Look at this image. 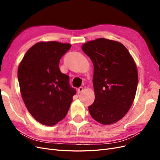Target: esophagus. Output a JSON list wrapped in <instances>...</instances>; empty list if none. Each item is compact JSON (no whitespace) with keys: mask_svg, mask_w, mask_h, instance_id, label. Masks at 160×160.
<instances>
[{"mask_svg":"<svg viewBox=\"0 0 160 160\" xmlns=\"http://www.w3.org/2000/svg\"><path fill=\"white\" fill-rule=\"evenodd\" d=\"M83 91V87H80V88H79L78 89H77V93H81Z\"/></svg>","mask_w":160,"mask_h":160,"instance_id":"obj_1","label":"esophagus"}]
</instances>
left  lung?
<instances>
[{
    "instance_id": "left-lung-1",
    "label": "left lung",
    "mask_w": 160,
    "mask_h": 160,
    "mask_svg": "<svg viewBox=\"0 0 160 160\" xmlns=\"http://www.w3.org/2000/svg\"><path fill=\"white\" fill-rule=\"evenodd\" d=\"M94 66L95 101L89 106L97 122L109 125L118 122L132 106L136 93L137 67L125 47L106 38L89 41L82 46Z\"/></svg>"
}]
</instances>
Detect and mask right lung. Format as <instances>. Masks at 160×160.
Segmentation results:
<instances>
[{
  "mask_svg": "<svg viewBox=\"0 0 160 160\" xmlns=\"http://www.w3.org/2000/svg\"><path fill=\"white\" fill-rule=\"evenodd\" d=\"M71 47L56 41L38 42L27 51L18 66L24 103L41 124L52 126L63 119L76 94L69 77L59 69L61 58Z\"/></svg>",
  "mask_w": 160,
  "mask_h": 160,
  "instance_id": "add662e5",
  "label": "right lung"
}]
</instances>
